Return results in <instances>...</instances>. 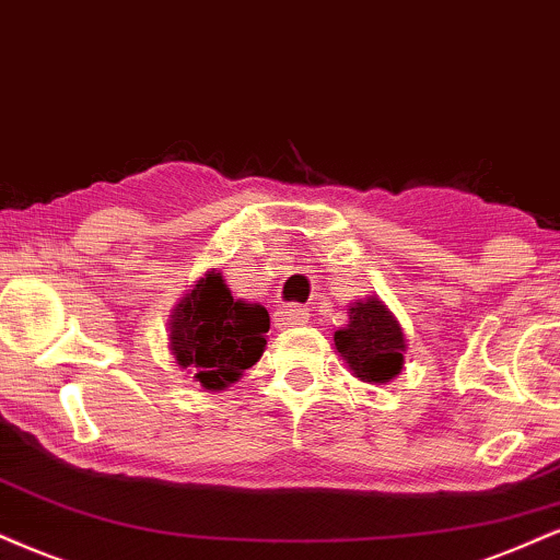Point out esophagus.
Returning a JSON list of instances; mask_svg holds the SVG:
<instances>
[{"mask_svg":"<svg viewBox=\"0 0 560 560\" xmlns=\"http://www.w3.org/2000/svg\"><path fill=\"white\" fill-rule=\"evenodd\" d=\"M310 313L305 307H298V305H284L276 313V326L279 328H287V326H302V323H307Z\"/></svg>","mask_w":560,"mask_h":560,"instance_id":"esophagus-1","label":"esophagus"}]
</instances>
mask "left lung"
Here are the masks:
<instances>
[{
	"label": "left lung",
	"mask_w": 560,
	"mask_h": 560,
	"mask_svg": "<svg viewBox=\"0 0 560 560\" xmlns=\"http://www.w3.org/2000/svg\"><path fill=\"white\" fill-rule=\"evenodd\" d=\"M334 347L354 378L388 383L401 373L407 339L394 313L378 298H368L349 307V323L334 334Z\"/></svg>",
	"instance_id": "obj_1"
}]
</instances>
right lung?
Returning a JSON list of instances; mask_svg holds the SVG:
<instances>
[{
    "instance_id": "right-lung-1",
    "label": "right lung",
    "mask_w": 560,
    "mask_h": 560,
    "mask_svg": "<svg viewBox=\"0 0 560 560\" xmlns=\"http://www.w3.org/2000/svg\"><path fill=\"white\" fill-rule=\"evenodd\" d=\"M268 328L266 307L234 300L224 276L208 271L174 307L170 349L200 386L224 390L260 360Z\"/></svg>"
}]
</instances>
